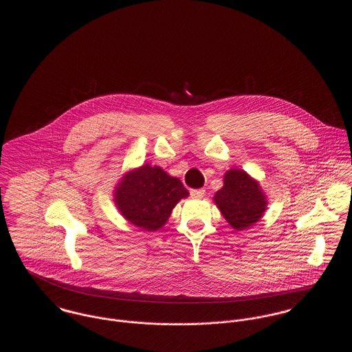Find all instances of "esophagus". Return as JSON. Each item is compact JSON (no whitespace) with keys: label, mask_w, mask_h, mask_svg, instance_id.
Wrapping results in <instances>:
<instances>
[{"label":"esophagus","mask_w":352,"mask_h":352,"mask_svg":"<svg viewBox=\"0 0 352 352\" xmlns=\"http://www.w3.org/2000/svg\"><path fill=\"white\" fill-rule=\"evenodd\" d=\"M204 194H206V190H203V188H197V190L190 191V195L194 199H201L204 197Z\"/></svg>","instance_id":"esophagus-1"}]
</instances>
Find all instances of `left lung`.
Masks as SVG:
<instances>
[{
    "label": "left lung",
    "instance_id": "8db88e82",
    "mask_svg": "<svg viewBox=\"0 0 352 352\" xmlns=\"http://www.w3.org/2000/svg\"><path fill=\"white\" fill-rule=\"evenodd\" d=\"M223 181L214 201L232 228L244 231L263 218L268 204L267 197L260 184L244 170H228Z\"/></svg>",
    "mask_w": 352,
    "mask_h": 352
}]
</instances>
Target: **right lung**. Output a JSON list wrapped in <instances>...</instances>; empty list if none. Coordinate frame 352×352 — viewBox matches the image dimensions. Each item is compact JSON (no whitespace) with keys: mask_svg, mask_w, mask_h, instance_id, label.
<instances>
[{"mask_svg":"<svg viewBox=\"0 0 352 352\" xmlns=\"http://www.w3.org/2000/svg\"><path fill=\"white\" fill-rule=\"evenodd\" d=\"M121 215L145 231L162 228L175 204L188 197L184 184L164 168L145 164L128 171L115 188Z\"/></svg>","mask_w":352,"mask_h":352,"instance_id":"add662e5","label":"right lung"}]
</instances>
